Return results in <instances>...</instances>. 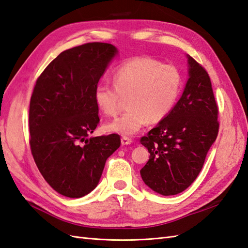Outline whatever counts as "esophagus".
<instances>
[{"instance_id": "obj_1", "label": "esophagus", "mask_w": 248, "mask_h": 248, "mask_svg": "<svg viewBox=\"0 0 248 248\" xmlns=\"http://www.w3.org/2000/svg\"><path fill=\"white\" fill-rule=\"evenodd\" d=\"M131 142L132 140L128 137H122V139H121V143H122V145H129L131 144Z\"/></svg>"}]
</instances>
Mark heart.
<instances>
[{"instance_id":"1","label":"heart","mask_w":248,"mask_h":248,"mask_svg":"<svg viewBox=\"0 0 248 248\" xmlns=\"http://www.w3.org/2000/svg\"><path fill=\"white\" fill-rule=\"evenodd\" d=\"M113 86L96 84V107L108 117H116L127 98L125 111L105 125L107 131L132 136L148 123L156 124L171 112L182 90L183 76L176 65L164 64L152 57L125 60L112 72Z\"/></svg>"}]
</instances>
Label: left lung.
I'll return each instance as SVG.
<instances>
[{"label": "left lung", "mask_w": 248, "mask_h": 248, "mask_svg": "<svg viewBox=\"0 0 248 248\" xmlns=\"http://www.w3.org/2000/svg\"><path fill=\"white\" fill-rule=\"evenodd\" d=\"M189 78L171 112L140 139L149 160L140 170L144 183L163 196L184 191L197 179L219 132V107L201 64L188 57Z\"/></svg>", "instance_id": "8db88e82"}]
</instances>
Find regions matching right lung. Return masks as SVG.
<instances>
[{"instance_id": "right-lung-1", "label": "right lung", "mask_w": 248, "mask_h": 248, "mask_svg": "<svg viewBox=\"0 0 248 248\" xmlns=\"http://www.w3.org/2000/svg\"><path fill=\"white\" fill-rule=\"evenodd\" d=\"M111 44L93 42L61 52L37 78L29 105V144L42 176L62 196L81 198L98 185L120 147L117 134L88 139L100 122L93 92Z\"/></svg>"}]
</instances>
